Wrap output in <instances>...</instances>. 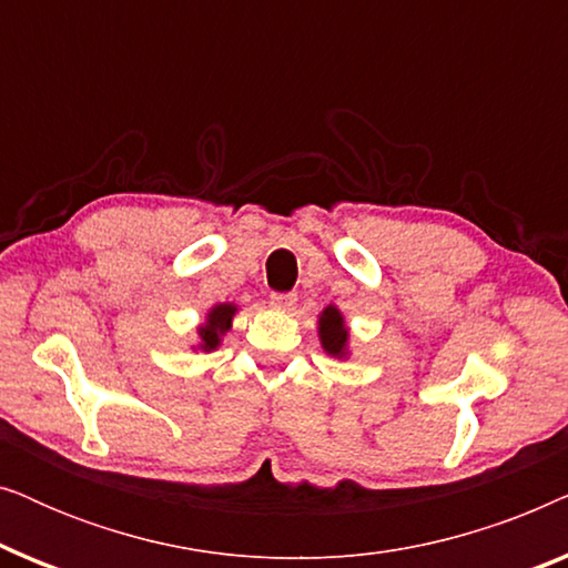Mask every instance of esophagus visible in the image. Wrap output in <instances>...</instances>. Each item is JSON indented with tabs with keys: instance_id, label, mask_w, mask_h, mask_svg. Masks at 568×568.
I'll return each mask as SVG.
<instances>
[{
	"instance_id": "esophagus-1",
	"label": "esophagus",
	"mask_w": 568,
	"mask_h": 568,
	"mask_svg": "<svg viewBox=\"0 0 568 568\" xmlns=\"http://www.w3.org/2000/svg\"><path fill=\"white\" fill-rule=\"evenodd\" d=\"M294 302H297V294H292V292L271 294V305H274L276 310H282V313H290V310L294 307Z\"/></svg>"
}]
</instances>
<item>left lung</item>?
Here are the masks:
<instances>
[{
	"label": "left lung",
	"mask_w": 568,
	"mask_h": 568,
	"mask_svg": "<svg viewBox=\"0 0 568 568\" xmlns=\"http://www.w3.org/2000/svg\"><path fill=\"white\" fill-rule=\"evenodd\" d=\"M317 338H321L323 352L331 359H348L352 356V331H348L346 317L338 305H325L317 313Z\"/></svg>",
	"instance_id": "1"
}]
</instances>
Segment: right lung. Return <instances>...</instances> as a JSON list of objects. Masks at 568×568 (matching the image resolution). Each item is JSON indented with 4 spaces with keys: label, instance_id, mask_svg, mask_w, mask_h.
Returning <instances> with one entry per match:
<instances>
[{
    "label": "right lung",
    "instance_id": "right-lung-1",
    "mask_svg": "<svg viewBox=\"0 0 568 568\" xmlns=\"http://www.w3.org/2000/svg\"><path fill=\"white\" fill-rule=\"evenodd\" d=\"M237 313H240V305H235V302H216V305L209 307L204 315V323L196 328L199 341L191 346L193 352H204V354L216 352V348L222 346V338L227 336V331L232 328V321H235Z\"/></svg>",
    "mask_w": 568,
    "mask_h": 568
}]
</instances>
